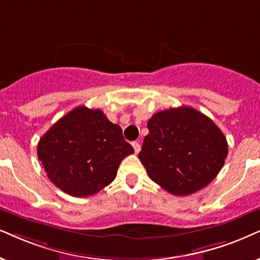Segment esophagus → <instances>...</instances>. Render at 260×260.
Segmentation results:
<instances>
[{
    "label": "esophagus",
    "mask_w": 260,
    "mask_h": 260,
    "mask_svg": "<svg viewBox=\"0 0 260 260\" xmlns=\"http://www.w3.org/2000/svg\"><path fill=\"white\" fill-rule=\"evenodd\" d=\"M132 145H133L134 152H136V153H139V152H140V149H141L140 144H139V143H137V141H134V143L132 144Z\"/></svg>",
    "instance_id": "1"
}]
</instances>
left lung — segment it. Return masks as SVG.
I'll list each match as a JSON object with an SVG mask.
<instances>
[{
  "label": "left lung",
  "mask_w": 260,
  "mask_h": 260,
  "mask_svg": "<svg viewBox=\"0 0 260 260\" xmlns=\"http://www.w3.org/2000/svg\"><path fill=\"white\" fill-rule=\"evenodd\" d=\"M139 158L150 179L174 196H189L217 176L228 143L211 119L190 107L158 111L147 122Z\"/></svg>",
  "instance_id": "8db88e82"
}]
</instances>
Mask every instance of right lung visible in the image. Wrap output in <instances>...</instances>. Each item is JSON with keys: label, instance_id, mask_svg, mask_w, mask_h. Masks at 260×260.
<instances>
[{"label": "right lung", "instance_id": "1", "mask_svg": "<svg viewBox=\"0 0 260 260\" xmlns=\"http://www.w3.org/2000/svg\"><path fill=\"white\" fill-rule=\"evenodd\" d=\"M134 153L122 129L100 109L78 107L39 139L37 154L49 180L73 197L96 194L115 180L119 166Z\"/></svg>", "mask_w": 260, "mask_h": 260}]
</instances>
